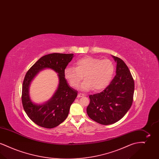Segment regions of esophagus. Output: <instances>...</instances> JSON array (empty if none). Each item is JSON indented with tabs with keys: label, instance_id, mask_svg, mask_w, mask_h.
Returning <instances> with one entry per match:
<instances>
[{
	"label": "esophagus",
	"instance_id": "obj_1",
	"mask_svg": "<svg viewBox=\"0 0 159 159\" xmlns=\"http://www.w3.org/2000/svg\"><path fill=\"white\" fill-rule=\"evenodd\" d=\"M84 96H85V95H84V94H83V93H78V95H77V97H78V98H79V97H84Z\"/></svg>",
	"mask_w": 159,
	"mask_h": 159
}]
</instances>
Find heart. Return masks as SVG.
I'll return each instance as SVG.
<instances>
[{"label": "heart", "instance_id": "heart-1", "mask_svg": "<svg viewBox=\"0 0 159 159\" xmlns=\"http://www.w3.org/2000/svg\"><path fill=\"white\" fill-rule=\"evenodd\" d=\"M114 66L108 59L102 60L85 57L78 61L75 67L66 68L64 75L70 85L77 88L82 80L80 88L84 91L93 89L95 91H101L106 88L113 75Z\"/></svg>", "mask_w": 159, "mask_h": 159}]
</instances>
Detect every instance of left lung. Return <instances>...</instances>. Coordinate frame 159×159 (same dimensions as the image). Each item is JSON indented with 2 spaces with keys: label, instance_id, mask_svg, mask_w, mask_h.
<instances>
[{
  "label": "left lung",
  "instance_id": "8db88e82",
  "mask_svg": "<svg viewBox=\"0 0 159 159\" xmlns=\"http://www.w3.org/2000/svg\"><path fill=\"white\" fill-rule=\"evenodd\" d=\"M117 62L116 74L100 93L90 95L86 112L92 120L108 125L119 121L132 104L134 80L128 66L120 58L113 56Z\"/></svg>",
  "mask_w": 159,
  "mask_h": 159
}]
</instances>
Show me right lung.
<instances>
[{
    "instance_id": "add662e5",
    "label": "right lung",
    "mask_w": 159,
    "mask_h": 159,
    "mask_svg": "<svg viewBox=\"0 0 159 159\" xmlns=\"http://www.w3.org/2000/svg\"><path fill=\"white\" fill-rule=\"evenodd\" d=\"M73 57V53L46 55L31 67L25 76L21 95L23 108L28 117L39 126L53 128L60 125L68 116L70 106L77 95V91L69 86L64 75L65 69ZM46 68L53 69L58 73L60 82L53 98L45 104L38 106L31 102L28 88L38 71Z\"/></svg>"
}]
</instances>
